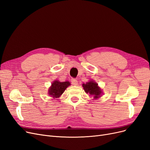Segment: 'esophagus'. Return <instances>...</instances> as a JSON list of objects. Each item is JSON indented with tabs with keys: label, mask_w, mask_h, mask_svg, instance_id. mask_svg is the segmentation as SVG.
<instances>
[{
	"label": "esophagus",
	"mask_w": 150,
	"mask_h": 150,
	"mask_svg": "<svg viewBox=\"0 0 150 150\" xmlns=\"http://www.w3.org/2000/svg\"><path fill=\"white\" fill-rule=\"evenodd\" d=\"M71 84H73V85H74V86L77 85V83H78V82H77V81L76 79H74V78L72 79L71 81Z\"/></svg>",
	"instance_id": "esophagus-1"
}]
</instances>
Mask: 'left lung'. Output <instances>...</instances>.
<instances>
[{
    "label": "left lung",
    "mask_w": 150,
    "mask_h": 150,
    "mask_svg": "<svg viewBox=\"0 0 150 150\" xmlns=\"http://www.w3.org/2000/svg\"><path fill=\"white\" fill-rule=\"evenodd\" d=\"M82 86L84 87V89L87 94H89L91 96H94V98L97 99L99 97L100 94L102 93L100 89L98 87V84L93 81H91L86 84H83Z\"/></svg>",
    "instance_id": "left-lung-1"
}]
</instances>
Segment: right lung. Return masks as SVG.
<instances>
[{"mask_svg":"<svg viewBox=\"0 0 150 150\" xmlns=\"http://www.w3.org/2000/svg\"><path fill=\"white\" fill-rule=\"evenodd\" d=\"M70 84L68 81L59 82L58 81H55L51 84V87L49 89V95L54 98L59 97Z\"/></svg>","mask_w":150,"mask_h":150,"instance_id":"obj_1","label":"right lung"}]
</instances>
